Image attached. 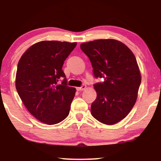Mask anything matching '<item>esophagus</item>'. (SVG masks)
<instances>
[{"label": "esophagus", "instance_id": "obj_1", "mask_svg": "<svg viewBox=\"0 0 161 161\" xmlns=\"http://www.w3.org/2000/svg\"><path fill=\"white\" fill-rule=\"evenodd\" d=\"M86 88V85H82L80 87H77L76 89L78 90V91H83V90H84Z\"/></svg>", "mask_w": 161, "mask_h": 161}]
</instances>
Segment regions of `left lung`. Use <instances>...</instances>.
I'll list each match as a JSON object with an SVG mask.
<instances>
[{
  "mask_svg": "<svg viewBox=\"0 0 161 161\" xmlns=\"http://www.w3.org/2000/svg\"><path fill=\"white\" fill-rule=\"evenodd\" d=\"M89 57L93 74L104 81L96 83L92 115L105 125L125 118L135 105L142 78L133 52L116 39H97L80 45Z\"/></svg>",
  "mask_w": 161,
  "mask_h": 161,
  "instance_id": "obj_1",
  "label": "left lung"
}]
</instances>
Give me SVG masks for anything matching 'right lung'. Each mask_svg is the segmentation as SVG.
<instances>
[{
    "label": "right lung",
    "mask_w": 161,
    "mask_h": 161,
    "mask_svg": "<svg viewBox=\"0 0 161 161\" xmlns=\"http://www.w3.org/2000/svg\"><path fill=\"white\" fill-rule=\"evenodd\" d=\"M76 45L67 42H39L24 53L17 64V93L28 111L45 124H58L69 115L76 90L67 86L62 67ZM61 78L64 80L58 84Z\"/></svg>",
    "instance_id": "obj_1"
}]
</instances>
